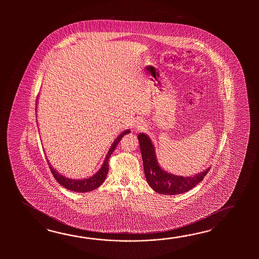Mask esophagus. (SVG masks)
I'll return each mask as SVG.
<instances>
[{
	"label": "esophagus",
	"instance_id": "obj_1",
	"mask_svg": "<svg viewBox=\"0 0 259 259\" xmlns=\"http://www.w3.org/2000/svg\"><path fill=\"white\" fill-rule=\"evenodd\" d=\"M135 127H136V131H143V130H145V127H146V125L143 123V121L137 122L136 123V125H135Z\"/></svg>",
	"mask_w": 259,
	"mask_h": 259
}]
</instances>
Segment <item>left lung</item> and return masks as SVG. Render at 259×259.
I'll use <instances>...</instances> for the list:
<instances>
[{"label":"left lung","mask_w":259,"mask_h":259,"mask_svg":"<svg viewBox=\"0 0 259 259\" xmlns=\"http://www.w3.org/2000/svg\"><path fill=\"white\" fill-rule=\"evenodd\" d=\"M138 140L143 157V169L149 186L160 194H181L192 190L208 173L210 167L193 176H178L160 166L155 148L151 139L145 133H139Z\"/></svg>","instance_id":"1"}]
</instances>
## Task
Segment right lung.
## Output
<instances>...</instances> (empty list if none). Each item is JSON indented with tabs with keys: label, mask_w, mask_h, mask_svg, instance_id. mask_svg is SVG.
<instances>
[{
	"label": "right lung",
	"mask_w": 259,
	"mask_h": 259,
	"mask_svg": "<svg viewBox=\"0 0 259 259\" xmlns=\"http://www.w3.org/2000/svg\"><path fill=\"white\" fill-rule=\"evenodd\" d=\"M131 131L127 130L120 133L117 137L115 139L114 143L111 144V147L109 148V151L107 152V154L105 156L104 163L102 166L100 167L99 170L97 171L95 174L93 176L89 177V178H85V179H71V178H67L64 175L60 174L57 170H55V168L52 166L49 160L47 158V162L50 166V169L52 171L53 175L55 178V180L57 181L58 183H60L63 187L66 188L69 191L75 192V193H87V192H92L95 190L96 188L99 187L103 182H105L107 173L109 170V165H108V161L110 158L111 154L115 151L116 145L118 143L121 141L122 138L124 135H126L127 133H130Z\"/></svg>",
	"instance_id": "obj_1"
}]
</instances>
